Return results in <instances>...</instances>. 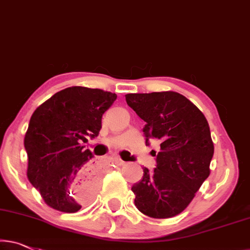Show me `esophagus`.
I'll list each match as a JSON object with an SVG mask.
<instances>
[{"label":"esophagus","mask_w":250,"mask_h":250,"mask_svg":"<svg viewBox=\"0 0 250 250\" xmlns=\"http://www.w3.org/2000/svg\"><path fill=\"white\" fill-rule=\"evenodd\" d=\"M110 160L113 161V162H115V164H116V165H119V166L124 164V161H123L122 159H121V158H118V157H111V158H110Z\"/></svg>","instance_id":"1"}]
</instances>
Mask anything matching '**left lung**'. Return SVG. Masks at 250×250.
Instances as JSON below:
<instances>
[{
    "label": "left lung",
    "instance_id": "left-lung-1",
    "mask_svg": "<svg viewBox=\"0 0 250 250\" xmlns=\"http://www.w3.org/2000/svg\"><path fill=\"white\" fill-rule=\"evenodd\" d=\"M126 103L146 123L143 132L160 142L157 168H143L134 184V203L154 219L172 218L185 209L209 176L214 146L203 113L175 91L128 93Z\"/></svg>",
    "mask_w": 250,
    "mask_h": 250
}]
</instances>
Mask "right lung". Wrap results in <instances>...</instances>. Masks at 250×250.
<instances>
[{"mask_svg": "<svg viewBox=\"0 0 250 250\" xmlns=\"http://www.w3.org/2000/svg\"><path fill=\"white\" fill-rule=\"evenodd\" d=\"M116 93L85 86L56 92L34 111L24 136L27 177L45 203L57 211L78 212L93 200L99 178L80 141L95 137Z\"/></svg>", "mask_w": 250, "mask_h": 250, "instance_id": "obj_1", "label": "right lung"}]
</instances>
